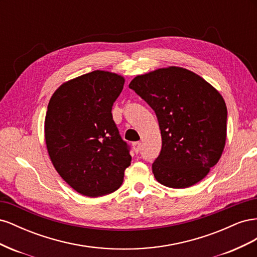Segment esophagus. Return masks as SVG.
<instances>
[{
    "mask_svg": "<svg viewBox=\"0 0 257 257\" xmlns=\"http://www.w3.org/2000/svg\"><path fill=\"white\" fill-rule=\"evenodd\" d=\"M133 148H134V151H135L136 153H138L139 151H141L142 144L139 143V142H136V143H134V144H133Z\"/></svg>",
    "mask_w": 257,
    "mask_h": 257,
    "instance_id": "obj_1",
    "label": "esophagus"
}]
</instances>
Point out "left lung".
<instances>
[{"instance_id": "obj_1", "label": "left lung", "mask_w": 257, "mask_h": 257, "mask_svg": "<svg viewBox=\"0 0 257 257\" xmlns=\"http://www.w3.org/2000/svg\"><path fill=\"white\" fill-rule=\"evenodd\" d=\"M128 87L159 121L162 149L152 164L155 179L175 189L204 179L226 141L227 108L220 93L195 73L175 66L137 76Z\"/></svg>"}]
</instances>
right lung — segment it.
I'll list each match as a JSON object with an SVG mask.
<instances>
[{
    "label": "right lung",
    "mask_w": 257,
    "mask_h": 257,
    "mask_svg": "<svg viewBox=\"0 0 257 257\" xmlns=\"http://www.w3.org/2000/svg\"><path fill=\"white\" fill-rule=\"evenodd\" d=\"M124 78L94 71L63 83L53 93L45 119V139L54 168L85 196L118 190L130 165L131 147L112 119Z\"/></svg>",
    "instance_id": "obj_1"
}]
</instances>
